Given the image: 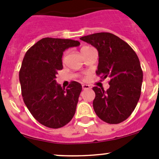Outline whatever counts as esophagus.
I'll return each instance as SVG.
<instances>
[{
    "label": "esophagus",
    "instance_id": "34e87169",
    "mask_svg": "<svg viewBox=\"0 0 159 159\" xmlns=\"http://www.w3.org/2000/svg\"><path fill=\"white\" fill-rule=\"evenodd\" d=\"M82 89L83 90H87L91 89V87H90V85H89V84H82Z\"/></svg>",
    "mask_w": 159,
    "mask_h": 159
}]
</instances>
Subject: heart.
<instances>
[{
	"label": "heart",
	"mask_w": 159,
	"mask_h": 159,
	"mask_svg": "<svg viewBox=\"0 0 159 159\" xmlns=\"http://www.w3.org/2000/svg\"><path fill=\"white\" fill-rule=\"evenodd\" d=\"M90 48H91V47H89V46H84V47H82V48H81V54H82V53H84V51H87V50H89V49H90ZM65 54L63 55V59L65 58Z\"/></svg>",
	"instance_id": "heart-1"
}]
</instances>
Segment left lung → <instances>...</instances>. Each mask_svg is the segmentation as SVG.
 <instances>
[{"mask_svg": "<svg viewBox=\"0 0 159 159\" xmlns=\"http://www.w3.org/2000/svg\"><path fill=\"white\" fill-rule=\"evenodd\" d=\"M80 39L98 51L96 75L110 78L109 89L94 87L93 108L99 118L118 124L131 115L140 98L143 72L134 51L129 44L108 32L92 34Z\"/></svg>", "mask_w": 159, "mask_h": 159, "instance_id": "1", "label": "left lung"}]
</instances>
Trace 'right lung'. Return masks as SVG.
<instances>
[{
  "label": "right lung",
  "mask_w": 159,
  "mask_h": 159,
  "mask_svg": "<svg viewBox=\"0 0 159 159\" xmlns=\"http://www.w3.org/2000/svg\"><path fill=\"white\" fill-rule=\"evenodd\" d=\"M79 44L71 39L42 38L24 57L19 71L24 102L34 118L48 128L63 127L75 114L81 84L71 81L66 89H62L55 78L63 68L64 51Z\"/></svg>",
  "instance_id": "1"
}]
</instances>
